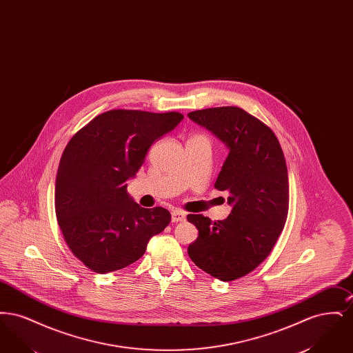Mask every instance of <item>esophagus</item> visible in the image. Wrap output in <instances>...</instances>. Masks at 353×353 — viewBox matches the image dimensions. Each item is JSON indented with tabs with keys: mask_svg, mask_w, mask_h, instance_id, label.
<instances>
[{
	"mask_svg": "<svg viewBox=\"0 0 353 353\" xmlns=\"http://www.w3.org/2000/svg\"><path fill=\"white\" fill-rule=\"evenodd\" d=\"M185 219V213L181 210H173L172 212V222H181Z\"/></svg>",
	"mask_w": 353,
	"mask_h": 353,
	"instance_id": "1",
	"label": "esophagus"
}]
</instances>
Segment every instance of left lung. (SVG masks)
<instances>
[{"mask_svg": "<svg viewBox=\"0 0 353 353\" xmlns=\"http://www.w3.org/2000/svg\"><path fill=\"white\" fill-rule=\"evenodd\" d=\"M188 117L228 147L216 189L228 190L232 213L213 222L189 214L197 239L188 254L196 266L223 282L245 276L272 250L288 213V174L276 136L238 107H216Z\"/></svg>", "mask_w": 353, "mask_h": 353, "instance_id": "1", "label": "left lung"}]
</instances>
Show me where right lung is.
Returning <instances> with one entry per match:
<instances>
[{"mask_svg":"<svg viewBox=\"0 0 353 353\" xmlns=\"http://www.w3.org/2000/svg\"><path fill=\"white\" fill-rule=\"evenodd\" d=\"M184 117L112 110L68 141L55 180V214L72 254L88 269H124L170 222L164 208L145 209L127 193L152 144Z\"/></svg>","mask_w":353,"mask_h":353,"instance_id":"1","label":"right lung"}]
</instances>
